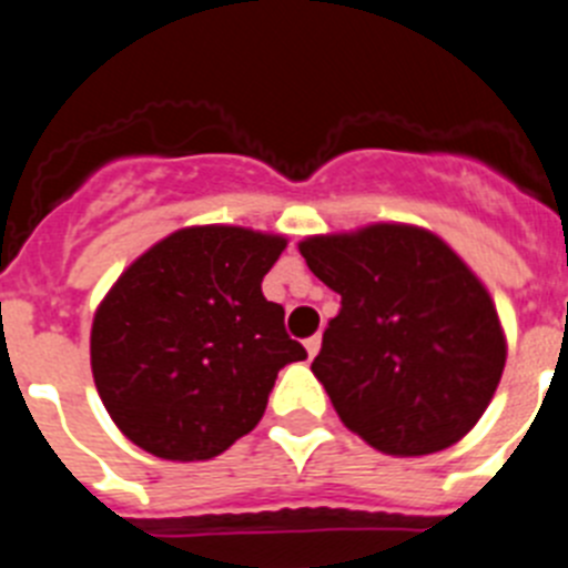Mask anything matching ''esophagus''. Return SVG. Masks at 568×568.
I'll return each mask as SVG.
<instances>
[{
    "label": "esophagus",
    "mask_w": 568,
    "mask_h": 568,
    "mask_svg": "<svg viewBox=\"0 0 568 568\" xmlns=\"http://www.w3.org/2000/svg\"><path fill=\"white\" fill-rule=\"evenodd\" d=\"M304 346H307L310 358H315V355H318V349H321V335H313V338H307V341H304Z\"/></svg>",
    "instance_id": "1"
}]
</instances>
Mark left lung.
Listing matches in <instances>:
<instances>
[{"label": "left lung", "mask_w": 568, "mask_h": 568, "mask_svg": "<svg viewBox=\"0 0 568 568\" xmlns=\"http://www.w3.org/2000/svg\"><path fill=\"white\" fill-rule=\"evenodd\" d=\"M298 250L341 295L313 373L346 429L386 455L458 444L506 364L498 310L478 275L413 224L310 235Z\"/></svg>", "instance_id": "obj_1"}]
</instances>
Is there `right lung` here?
<instances>
[{
    "label": "right lung",
    "mask_w": 568,
    "mask_h": 568,
    "mask_svg": "<svg viewBox=\"0 0 568 568\" xmlns=\"http://www.w3.org/2000/svg\"><path fill=\"white\" fill-rule=\"evenodd\" d=\"M284 235L207 224L170 233L119 275L90 329V366L113 424L164 460H210L253 433L307 349L264 298Z\"/></svg>",
    "instance_id": "obj_1"
}]
</instances>
